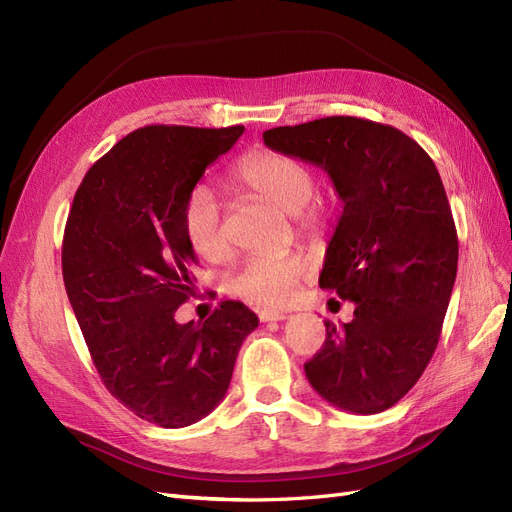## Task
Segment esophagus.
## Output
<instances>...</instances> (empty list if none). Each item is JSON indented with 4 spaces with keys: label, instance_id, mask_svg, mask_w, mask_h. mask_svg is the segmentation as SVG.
<instances>
[{
    "label": "esophagus",
    "instance_id": "1",
    "mask_svg": "<svg viewBox=\"0 0 512 512\" xmlns=\"http://www.w3.org/2000/svg\"><path fill=\"white\" fill-rule=\"evenodd\" d=\"M258 318H260V322H277V320H284L286 314L277 312V309H260Z\"/></svg>",
    "mask_w": 512,
    "mask_h": 512
}]
</instances>
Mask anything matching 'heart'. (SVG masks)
I'll return each mask as SVG.
<instances>
[{"label": "heart", "instance_id": "obj_1", "mask_svg": "<svg viewBox=\"0 0 512 512\" xmlns=\"http://www.w3.org/2000/svg\"><path fill=\"white\" fill-rule=\"evenodd\" d=\"M237 181L267 203L297 218V226L309 239L324 232V213L312 203L314 173L301 160L284 153L260 151L237 168ZM183 230L192 250L205 260H222L228 239L222 224L220 200L207 188L196 185L183 207ZM309 271L303 254L252 256L226 280L230 294L258 305H282Z\"/></svg>", "mask_w": 512, "mask_h": 512}]
</instances>
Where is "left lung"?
<instances>
[{
  "instance_id": "obj_1",
  "label": "left lung",
  "mask_w": 512,
  "mask_h": 512,
  "mask_svg": "<svg viewBox=\"0 0 512 512\" xmlns=\"http://www.w3.org/2000/svg\"><path fill=\"white\" fill-rule=\"evenodd\" d=\"M262 138L327 170L344 203L320 288L352 301L354 318L324 322L327 339L305 376L329 404L378 414L423 376L455 286L459 243L438 168L401 130L359 117L282 126Z\"/></svg>"
}]
</instances>
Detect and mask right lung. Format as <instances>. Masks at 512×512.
Returning <instances> with one entry per match:
<instances>
[{
	"mask_svg": "<svg viewBox=\"0 0 512 512\" xmlns=\"http://www.w3.org/2000/svg\"><path fill=\"white\" fill-rule=\"evenodd\" d=\"M243 126H145L87 170L74 194L61 271L104 386L136 416L188 427L224 399L258 316L222 301L205 322L179 324L196 256L183 207L207 166Z\"/></svg>",
	"mask_w": 512,
	"mask_h": 512,
	"instance_id": "right-lung-1",
	"label": "right lung"
}]
</instances>
